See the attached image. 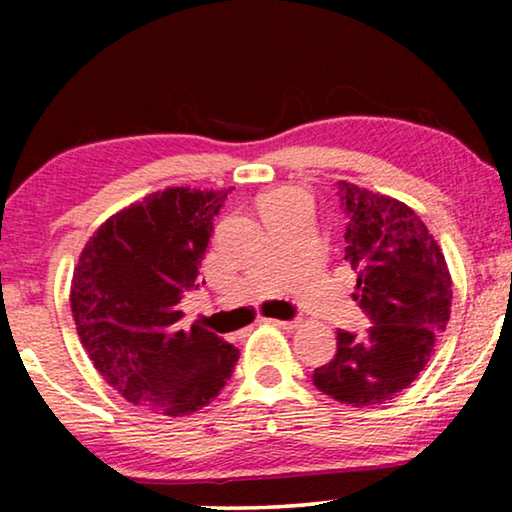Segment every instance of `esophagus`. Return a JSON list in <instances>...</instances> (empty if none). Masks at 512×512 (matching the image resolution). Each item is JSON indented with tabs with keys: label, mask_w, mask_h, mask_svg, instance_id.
Returning <instances> with one entry per match:
<instances>
[{
	"label": "esophagus",
	"mask_w": 512,
	"mask_h": 512,
	"mask_svg": "<svg viewBox=\"0 0 512 512\" xmlns=\"http://www.w3.org/2000/svg\"><path fill=\"white\" fill-rule=\"evenodd\" d=\"M265 321H268V324H272V326L284 328V331H296V328L300 326L298 321H282V319H265Z\"/></svg>",
	"instance_id": "esophagus-1"
}]
</instances>
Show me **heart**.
<instances>
[{"label":"heart","mask_w":512,"mask_h":512,"mask_svg":"<svg viewBox=\"0 0 512 512\" xmlns=\"http://www.w3.org/2000/svg\"><path fill=\"white\" fill-rule=\"evenodd\" d=\"M291 195H296V193H291V191H282V193H275V195H270V198H268V202H272V200H282V198H291Z\"/></svg>","instance_id":"heart-1"}]
</instances>
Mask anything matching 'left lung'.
Here are the masks:
<instances>
[{
	"label": "left lung",
	"mask_w": 512,
	"mask_h": 512,
	"mask_svg": "<svg viewBox=\"0 0 512 512\" xmlns=\"http://www.w3.org/2000/svg\"><path fill=\"white\" fill-rule=\"evenodd\" d=\"M338 186L349 216L345 258L356 270L352 296L373 326L363 335L338 331V354L312 382L363 408L391 401L426 368L450 321L452 277L415 209L349 181Z\"/></svg>",
	"instance_id": "left-lung-1"
}]
</instances>
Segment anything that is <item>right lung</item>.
Wrapping results in <instances>:
<instances>
[{
  "label": "right lung",
  "mask_w": 512,
  "mask_h": 512,
  "mask_svg": "<svg viewBox=\"0 0 512 512\" xmlns=\"http://www.w3.org/2000/svg\"><path fill=\"white\" fill-rule=\"evenodd\" d=\"M228 193L172 186L146 195L95 230L74 268L69 303L90 361L123 398L158 415L205 408L240 359L216 333L179 324Z\"/></svg>",
  "instance_id": "obj_1"
}]
</instances>
